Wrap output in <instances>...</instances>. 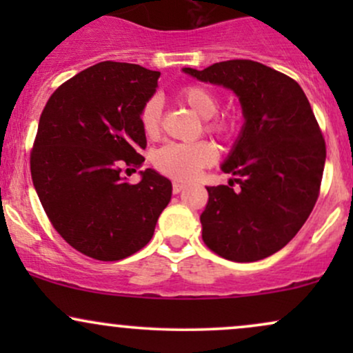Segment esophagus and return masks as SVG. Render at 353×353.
I'll use <instances>...</instances> for the list:
<instances>
[{"label": "esophagus", "mask_w": 353, "mask_h": 353, "mask_svg": "<svg viewBox=\"0 0 353 353\" xmlns=\"http://www.w3.org/2000/svg\"><path fill=\"white\" fill-rule=\"evenodd\" d=\"M184 188H185L184 182H179V181H174V182H172V192H174V194H179L181 190L184 189Z\"/></svg>", "instance_id": "esophagus-1"}]
</instances>
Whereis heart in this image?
I'll return each instance as SVG.
<instances>
[{"label":"heart","instance_id":"heart-1","mask_svg":"<svg viewBox=\"0 0 353 353\" xmlns=\"http://www.w3.org/2000/svg\"><path fill=\"white\" fill-rule=\"evenodd\" d=\"M179 99L190 111L204 119V131L219 139H228L236 132L237 119L230 114H216L219 109V96L212 89L201 84H189L179 91ZM163 104L159 98L145 101L141 109V128L148 137H156L161 132ZM216 148L208 141L182 144L168 143L152 154V164L159 172L176 179H190L201 169L208 168L216 161Z\"/></svg>","mask_w":353,"mask_h":353}]
</instances>
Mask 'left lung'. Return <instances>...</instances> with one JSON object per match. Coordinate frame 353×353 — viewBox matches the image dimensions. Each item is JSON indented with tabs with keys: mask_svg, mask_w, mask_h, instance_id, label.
Listing matches in <instances>:
<instances>
[{
	"mask_svg": "<svg viewBox=\"0 0 353 353\" xmlns=\"http://www.w3.org/2000/svg\"><path fill=\"white\" fill-rule=\"evenodd\" d=\"M232 89L245 123L222 171L229 185L208 188L202 241L234 262L269 257L292 241L320 192L325 139L297 81L250 59L182 70ZM239 184L233 189V182Z\"/></svg>",
	"mask_w": 353,
	"mask_h": 353,
	"instance_id": "left-lung-1",
	"label": "left lung"
}]
</instances>
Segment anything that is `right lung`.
Wrapping results in <instances>:
<instances>
[{
    "mask_svg": "<svg viewBox=\"0 0 353 353\" xmlns=\"http://www.w3.org/2000/svg\"><path fill=\"white\" fill-rule=\"evenodd\" d=\"M159 76L139 64L98 63L61 84L39 117L30 157L34 189L59 236L96 261L143 249L171 201V181L152 169L137 184L121 177L144 163L139 116Z\"/></svg>",
    "mask_w": 353,
    "mask_h": 353,
    "instance_id": "1",
    "label": "right lung"
}]
</instances>
